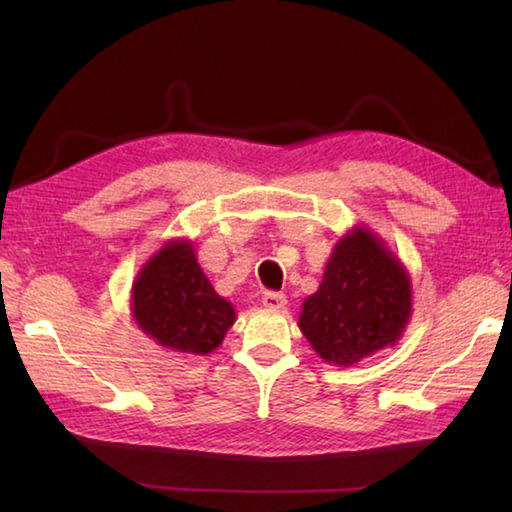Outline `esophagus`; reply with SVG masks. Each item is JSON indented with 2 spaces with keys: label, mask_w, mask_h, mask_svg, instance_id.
<instances>
[{
  "label": "esophagus",
  "mask_w": 512,
  "mask_h": 512,
  "mask_svg": "<svg viewBox=\"0 0 512 512\" xmlns=\"http://www.w3.org/2000/svg\"><path fill=\"white\" fill-rule=\"evenodd\" d=\"M262 303H264V308H268V310H281V308H286V295H281V292H264L262 295Z\"/></svg>",
  "instance_id": "esophagus-1"
}]
</instances>
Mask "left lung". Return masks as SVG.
Wrapping results in <instances>:
<instances>
[{"label": "left lung", "instance_id": "8db88e82", "mask_svg": "<svg viewBox=\"0 0 512 512\" xmlns=\"http://www.w3.org/2000/svg\"><path fill=\"white\" fill-rule=\"evenodd\" d=\"M411 319V277L365 226H352L325 264L319 290L303 301L299 330L325 363L350 367L394 347Z\"/></svg>", "mask_w": 512, "mask_h": 512}]
</instances>
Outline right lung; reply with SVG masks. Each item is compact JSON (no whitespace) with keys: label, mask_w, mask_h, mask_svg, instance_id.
Returning <instances> with one entry per match:
<instances>
[{"label":"right lung","mask_w":512,"mask_h":512,"mask_svg":"<svg viewBox=\"0 0 512 512\" xmlns=\"http://www.w3.org/2000/svg\"><path fill=\"white\" fill-rule=\"evenodd\" d=\"M132 317L165 350L206 356L222 345L237 314L204 275L191 239L180 237L169 239L138 270Z\"/></svg>","instance_id":"add662e5"}]
</instances>
